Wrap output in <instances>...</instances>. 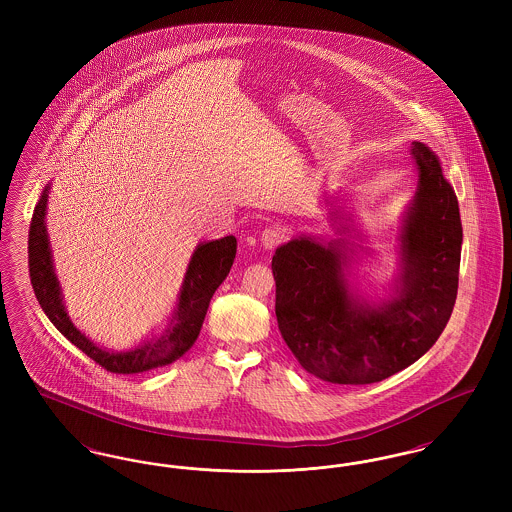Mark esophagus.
I'll use <instances>...</instances> for the list:
<instances>
[{
	"instance_id": "esophagus-1",
	"label": "esophagus",
	"mask_w": 512,
	"mask_h": 512,
	"mask_svg": "<svg viewBox=\"0 0 512 512\" xmlns=\"http://www.w3.org/2000/svg\"><path fill=\"white\" fill-rule=\"evenodd\" d=\"M261 245L265 247V249H272V247H276L278 244H282L284 240H286V230L284 228H278V226H274V228H265L263 232H261Z\"/></svg>"
}]
</instances>
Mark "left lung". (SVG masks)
Masks as SVG:
<instances>
[{
	"label": "left lung",
	"mask_w": 512,
	"mask_h": 512,
	"mask_svg": "<svg viewBox=\"0 0 512 512\" xmlns=\"http://www.w3.org/2000/svg\"><path fill=\"white\" fill-rule=\"evenodd\" d=\"M409 157L418 184L397 228L399 272L388 297L366 299L351 282L368 247L343 238L355 232L363 240L329 199L338 238L301 234L272 257L280 334L299 365L324 382L390 378L438 341L453 313L463 244L459 201L430 147L413 142Z\"/></svg>",
	"instance_id": "1"
}]
</instances>
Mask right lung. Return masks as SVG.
Segmentation results:
<instances>
[{
	"label": "right lung",
	"mask_w": 512,
	"mask_h": 512,
	"mask_svg": "<svg viewBox=\"0 0 512 512\" xmlns=\"http://www.w3.org/2000/svg\"><path fill=\"white\" fill-rule=\"evenodd\" d=\"M49 190L51 184L40 195L30 222L28 270L36 299L46 317L53 322V326L82 353H86L105 370L115 374L146 372L151 368L171 365L172 361L182 357L197 340L211 297L232 268L238 247L236 238L226 236L213 242L197 244L176 297V305L165 326L157 332H151L144 340L126 351H111L82 334L67 313L63 290L53 267L46 226Z\"/></svg>",
	"instance_id": "1"
}]
</instances>
